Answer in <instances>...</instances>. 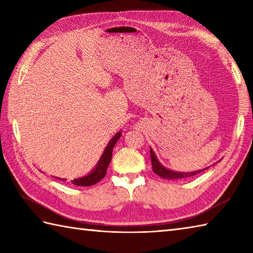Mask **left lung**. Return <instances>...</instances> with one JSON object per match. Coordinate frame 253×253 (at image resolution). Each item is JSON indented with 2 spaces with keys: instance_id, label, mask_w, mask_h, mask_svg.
Wrapping results in <instances>:
<instances>
[{
  "instance_id": "8db88e82",
  "label": "left lung",
  "mask_w": 253,
  "mask_h": 253,
  "mask_svg": "<svg viewBox=\"0 0 253 253\" xmlns=\"http://www.w3.org/2000/svg\"><path fill=\"white\" fill-rule=\"evenodd\" d=\"M150 155H151V164H152V169L157 175H159L160 177H162L164 179H169V180H175V179H181V178H188V177L195 176L201 171L206 170L208 168L203 169H199V170H195V171H175L171 170L169 169H166L164 165H162L160 163V161L158 160L157 155H155L153 150L150 148Z\"/></svg>"
}]
</instances>
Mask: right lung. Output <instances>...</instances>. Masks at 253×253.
Listing matches in <instances>:
<instances>
[{
	"instance_id": "add662e5",
	"label": "right lung",
	"mask_w": 253,
	"mask_h": 253,
	"mask_svg": "<svg viewBox=\"0 0 253 253\" xmlns=\"http://www.w3.org/2000/svg\"><path fill=\"white\" fill-rule=\"evenodd\" d=\"M121 136H122V131L116 132V135L111 139L109 143H107V146L105 147L104 151L102 153L99 162L94 166V169L85 176L73 179L72 184L76 186H92L96 184V182H99L102 178H104V176L106 175V169L109 168V164L112 160L113 148H114V146L118 141V139L121 138ZM55 178L63 181L66 180L65 178H61V177H55Z\"/></svg>"
}]
</instances>
